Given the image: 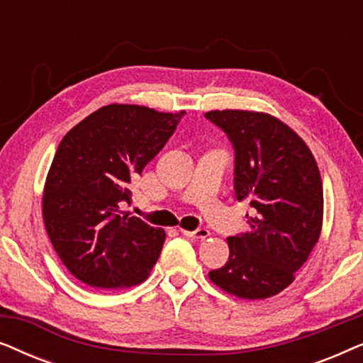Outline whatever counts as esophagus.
<instances>
[{"instance_id":"1","label":"esophagus","mask_w":363,"mask_h":363,"mask_svg":"<svg viewBox=\"0 0 363 363\" xmlns=\"http://www.w3.org/2000/svg\"><path fill=\"white\" fill-rule=\"evenodd\" d=\"M183 235L186 238H191V240H206L208 236H210V231L205 230V228H200V230L196 231H188V230H182Z\"/></svg>"}]
</instances>
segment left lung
<instances>
[{
    "label": "left lung",
    "instance_id": "1",
    "mask_svg": "<svg viewBox=\"0 0 363 363\" xmlns=\"http://www.w3.org/2000/svg\"><path fill=\"white\" fill-rule=\"evenodd\" d=\"M236 150L235 196L250 201V230L228 238L230 257L210 281L240 299H266L296 279L319 241L324 190L307 143L266 112L210 111Z\"/></svg>",
    "mask_w": 363,
    "mask_h": 363
}]
</instances>
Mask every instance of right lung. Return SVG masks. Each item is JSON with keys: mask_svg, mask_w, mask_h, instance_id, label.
I'll use <instances>...</instances> for the list:
<instances>
[{"mask_svg": "<svg viewBox=\"0 0 363 363\" xmlns=\"http://www.w3.org/2000/svg\"><path fill=\"white\" fill-rule=\"evenodd\" d=\"M108 104L59 143L43 190V220L59 259L84 284L125 289L150 276L165 231L123 211L128 183L165 147L183 117Z\"/></svg>", "mask_w": 363, "mask_h": 363, "instance_id": "1", "label": "right lung"}]
</instances>
